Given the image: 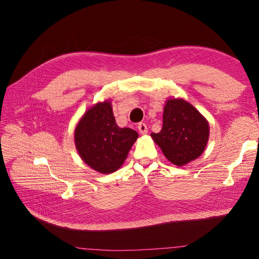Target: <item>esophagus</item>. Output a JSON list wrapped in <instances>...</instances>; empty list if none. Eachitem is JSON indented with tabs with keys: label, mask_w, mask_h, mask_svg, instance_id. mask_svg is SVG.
<instances>
[{
	"label": "esophagus",
	"mask_w": 259,
	"mask_h": 259,
	"mask_svg": "<svg viewBox=\"0 0 259 259\" xmlns=\"http://www.w3.org/2000/svg\"><path fill=\"white\" fill-rule=\"evenodd\" d=\"M137 128H138L140 134H147V133H148V127H147V125L145 123H139Z\"/></svg>",
	"instance_id": "obj_1"
}]
</instances>
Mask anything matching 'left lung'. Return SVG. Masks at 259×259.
I'll list each match as a JSON object with an SVG mask.
<instances>
[{"mask_svg":"<svg viewBox=\"0 0 259 259\" xmlns=\"http://www.w3.org/2000/svg\"><path fill=\"white\" fill-rule=\"evenodd\" d=\"M209 135L207 121L184 99H168L164 107L163 126L160 133H152L166 156L177 166L193 161L203 153Z\"/></svg>","mask_w":259,"mask_h":259,"instance_id":"8db88e82","label":"left lung"}]
</instances>
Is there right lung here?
Masks as SVG:
<instances>
[{
  "label": "right lung",
  "mask_w": 259,
  "mask_h": 259,
  "mask_svg": "<svg viewBox=\"0 0 259 259\" xmlns=\"http://www.w3.org/2000/svg\"><path fill=\"white\" fill-rule=\"evenodd\" d=\"M137 132L116 125L110 101L92 107L77 123L74 142L82 160L99 173L115 171L127 158Z\"/></svg>",
  "instance_id": "obj_1"
}]
</instances>
